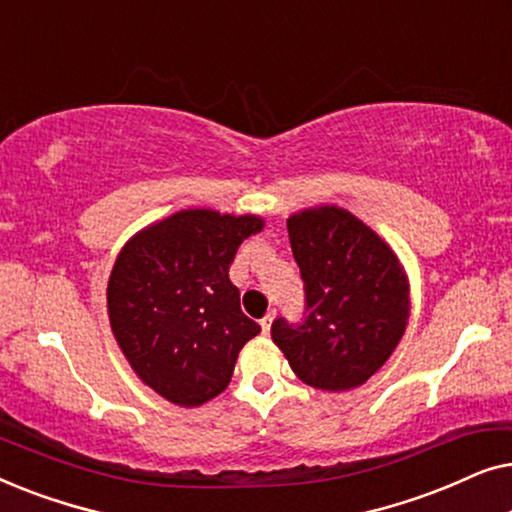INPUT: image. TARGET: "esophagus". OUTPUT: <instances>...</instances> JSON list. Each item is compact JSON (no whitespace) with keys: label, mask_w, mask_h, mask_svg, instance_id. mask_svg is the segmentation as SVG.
I'll list each match as a JSON object with an SVG mask.
<instances>
[{"label":"esophagus","mask_w":512,"mask_h":512,"mask_svg":"<svg viewBox=\"0 0 512 512\" xmlns=\"http://www.w3.org/2000/svg\"><path fill=\"white\" fill-rule=\"evenodd\" d=\"M272 319H275V312H268V314H265V317L261 319V328H263V333H265V335H268V333H270Z\"/></svg>","instance_id":"34e87169"}]
</instances>
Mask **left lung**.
Returning <instances> with one entry per match:
<instances>
[{
  "label": "left lung",
  "instance_id": "obj_1",
  "mask_svg": "<svg viewBox=\"0 0 512 512\" xmlns=\"http://www.w3.org/2000/svg\"><path fill=\"white\" fill-rule=\"evenodd\" d=\"M291 251L305 284L303 321H272L293 373L324 391L359 387L384 366L410 317V284L375 230L326 205L289 216Z\"/></svg>",
  "mask_w": 512,
  "mask_h": 512
}]
</instances>
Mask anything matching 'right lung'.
I'll use <instances>...</instances> for the list:
<instances>
[{"mask_svg": "<svg viewBox=\"0 0 512 512\" xmlns=\"http://www.w3.org/2000/svg\"><path fill=\"white\" fill-rule=\"evenodd\" d=\"M263 230L254 214L184 209L139 230L107 286L111 331L139 380L195 408L228 387L240 349L261 333L240 307L228 270Z\"/></svg>", "mask_w": 512, "mask_h": 512, "instance_id": "1", "label": "right lung"}]
</instances>
